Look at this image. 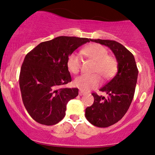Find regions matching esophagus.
Segmentation results:
<instances>
[{
	"mask_svg": "<svg viewBox=\"0 0 155 155\" xmlns=\"http://www.w3.org/2000/svg\"><path fill=\"white\" fill-rule=\"evenodd\" d=\"M84 94H85V92L81 91V90H80L79 91V95H84Z\"/></svg>",
	"mask_w": 155,
	"mask_h": 155,
	"instance_id": "obj_1",
	"label": "esophagus"
}]
</instances>
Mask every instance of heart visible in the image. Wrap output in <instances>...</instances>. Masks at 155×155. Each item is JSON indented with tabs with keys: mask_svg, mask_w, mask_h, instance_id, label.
<instances>
[{
	"mask_svg": "<svg viewBox=\"0 0 155 155\" xmlns=\"http://www.w3.org/2000/svg\"><path fill=\"white\" fill-rule=\"evenodd\" d=\"M81 53L88 59L95 62L93 73L98 74L103 79H108L116 74L118 63L115 57L108 54V50L99 44H92L87 46ZM67 67L69 71L77 74L81 68V58L77 54L72 53L67 60ZM101 84V78L97 74L91 76L81 75L76 77L74 81V86L82 91H89L96 88Z\"/></svg>",
	"mask_w": 155,
	"mask_h": 155,
	"instance_id": "1",
	"label": "heart"
}]
</instances>
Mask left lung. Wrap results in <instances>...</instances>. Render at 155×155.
I'll return each instance as SVG.
<instances>
[{"label": "left lung", "instance_id": "obj_1", "mask_svg": "<svg viewBox=\"0 0 155 155\" xmlns=\"http://www.w3.org/2000/svg\"><path fill=\"white\" fill-rule=\"evenodd\" d=\"M92 41L110 48L118 63L116 75L100 89L107 97L93 92V104L85 110V117L92 124L107 127L120 121L128 110L134 96L138 70L133 54L122 44L102 39H92Z\"/></svg>", "mask_w": 155, "mask_h": 155}]
</instances>
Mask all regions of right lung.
Listing matches in <instances>:
<instances>
[{
	"mask_svg": "<svg viewBox=\"0 0 155 155\" xmlns=\"http://www.w3.org/2000/svg\"><path fill=\"white\" fill-rule=\"evenodd\" d=\"M90 41L59 36L41 42L26 54L19 74V87L25 107L35 122L53 125L64 118L68 102L79 95L78 88L63 87L71 81L68 58Z\"/></svg>",
	"mask_w": 155,
	"mask_h": 155,
	"instance_id": "right-lung-1",
	"label": "right lung"
}]
</instances>
